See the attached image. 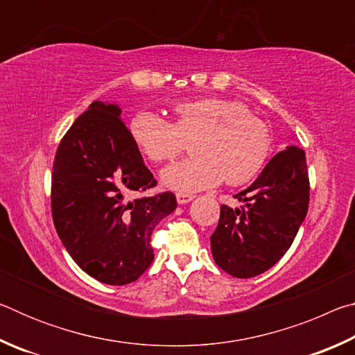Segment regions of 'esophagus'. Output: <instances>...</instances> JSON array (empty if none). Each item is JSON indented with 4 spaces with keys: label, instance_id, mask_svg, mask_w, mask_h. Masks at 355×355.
Here are the masks:
<instances>
[{
    "label": "esophagus",
    "instance_id": "esophagus-1",
    "mask_svg": "<svg viewBox=\"0 0 355 355\" xmlns=\"http://www.w3.org/2000/svg\"><path fill=\"white\" fill-rule=\"evenodd\" d=\"M196 196L192 194H184V192H178L177 194V202L180 203V205H184V203H189L192 199H194Z\"/></svg>",
    "mask_w": 355,
    "mask_h": 355
}]
</instances>
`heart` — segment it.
Listing matches in <instances>:
<instances>
[{"label":"heart","mask_w":355,"mask_h":355,"mask_svg":"<svg viewBox=\"0 0 355 355\" xmlns=\"http://www.w3.org/2000/svg\"><path fill=\"white\" fill-rule=\"evenodd\" d=\"M172 123L153 111L136 112L130 133L141 152L153 163L171 161L182 152L183 141L196 139L192 156L161 172L166 188L196 192L219 184L239 186L254 180L271 152V131L241 101L200 98L175 106Z\"/></svg>","instance_id":"b5f03b06"}]
</instances>
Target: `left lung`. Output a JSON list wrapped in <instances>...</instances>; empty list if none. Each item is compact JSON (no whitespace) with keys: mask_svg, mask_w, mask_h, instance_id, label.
Masks as SVG:
<instances>
[{"mask_svg":"<svg viewBox=\"0 0 355 355\" xmlns=\"http://www.w3.org/2000/svg\"><path fill=\"white\" fill-rule=\"evenodd\" d=\"M241 208L220 207L211 235L214 261L233 277L249 279L272 268L296 238L309 209L310 183L302 148L290 146L269 161L248 189Z\"/></svg>","mask_w":355,"mask_h":355,"instance_id":"8db88e82","label":"left lung"}]
</instances>
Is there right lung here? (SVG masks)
<instances>
[{
    "mask_svg": "<svg viewBox=\"0 0 355 355\" xmlns=\"http://www.w3.org/2000/svg\"><path fill=\"white\" fill-rule=\"evenodd\" d=\"M117 103L94 101L59 144L51 214L64 248L84 272L127 285L153 261L155 227L177 208L172 192L131 200L156 186Z\"/></svg>",
    "mask_w": 355,
    "mask_h": 355,
    "instance_id": "obj_1",
    "label": "right lung"
}]
</instances>
